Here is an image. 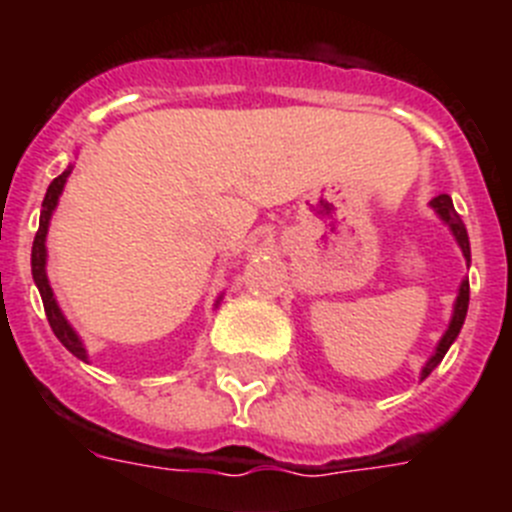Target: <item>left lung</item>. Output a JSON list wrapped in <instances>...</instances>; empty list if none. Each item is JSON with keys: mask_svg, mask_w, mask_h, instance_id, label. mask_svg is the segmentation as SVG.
<instances>
[{"mask_svg": "<svg viewBox=\"0 0 512 512\" xmlns=\"http://www.w3.org/2000/svg\"><path fill=\"white\" fill-rule=\"evenodd\" d=\"M431 207L438 212V217H441L443 223L451 228V233H454L456 243H459L461 253H464V259H467V266H469V261H472V251H469V235H467V228H464V223H461V217L456 215L451 197H449V194H438V197H433V200H431ZM467 307H469V279H464V282H461V287H459V297H456V302H454V315H451L449 328H446L443 338L438 341L436 354L425 361L423 372H420V379L428 377V374H431L433 369L441 364V359L446 356L449 346L456 341V336H459L461 325H464V318H467Z\"/></svg>", "mask_w": 512, "mask_h": 512, "instance_id": "obj_1", "label": "left lung"}]
</instances>
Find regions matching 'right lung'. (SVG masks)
Segmentation results:
<instances>
[{
    "instance_id": "right-lung-1",
    "label": "right lung",
    "mask_w": 512,
    "mask_h": 512,
    "mask_svg": "<svg viewBox=\"0 0 512 512\" xmlns=\"http://www.w3.org/2000/svg\"><path fill=\"white\" fill-rule=\"evenodd\" d=\"M69 174H71V166L66 171H63L61 176H56V179H53V182H51V187H48V192H45L43 210H40V225H38V233H35V241H33V259H30V264H33L35 287H38L40 297H43L45 318H48V323H51L53 333H56L58 341H61L63 346L69 348V351L76 356V359L87 361L89 359L87 348H84L81 338L76 336V330L71 328L69 320L63 318L61 307H58L56 297H53L51 284H48V274H45V259H48V251H45V235H48L51 215H53V210H56L58 197H61L63 184H66Z\"/></svg>"
}]
</instances>
